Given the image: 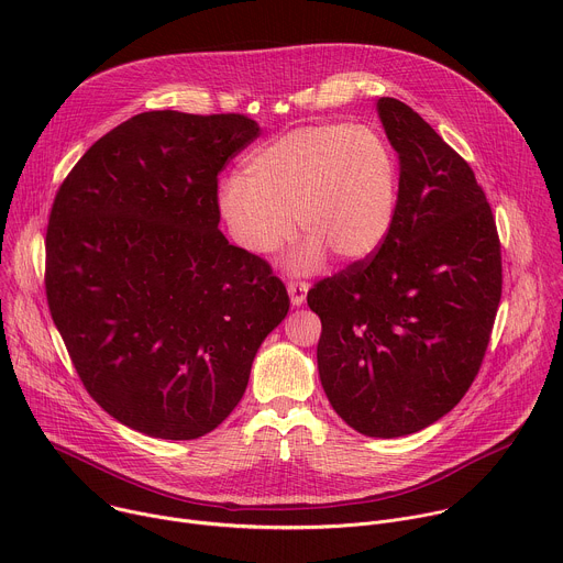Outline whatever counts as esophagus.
Returning a JSON list of instances; mask_svg holds the SVG:
<instances>
[{"mask_svg":"<svg viewBox=\"0 0 563 563\" xmlns=\"http://www.w3.org/2000/svg\"><path fill=\"white\" fill-rule=\"evenodd\" d=\"M307 283H300V280H294L287 285V291H289V298H291V305L294 307H300L307 298Z\"/></svg>","mask_w":563,"mask_h":563,"instance_id":"34e87169","label":"esophagus"}]
</instances>
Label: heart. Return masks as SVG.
Wrapping results in <instances>:
<instances>
[{
  "mask_svg": "<svg viewBox=\"0 0 563 563\" xmlns=\"http://www.w3.org/2000/svg\"><path fill=\"white\" fill-rule=\"evenodd\" d=\"M398 200V167L389 144L350 122L294 129L256 148L245 178L231 176L218 189V211L238 247L265 258L294 233L305 243L291 258L313 272L328 254L343 265L374 256L391 229Z\"/></svg>",
  "mask_w": 563,
  "mask_h": 563,
  "instance_id": "heart-1",
  "label": "heart"
}]
</instances>
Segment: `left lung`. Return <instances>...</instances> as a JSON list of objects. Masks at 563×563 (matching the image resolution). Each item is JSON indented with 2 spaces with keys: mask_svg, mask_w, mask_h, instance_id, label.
I'll return each instance as SVG.
<instances>
[{
  "mask_svg": "<svg viewBox=\"0 0 563 563\" xmlns=\"http://www.w3.org/2000/svg\"><path fill=\"white\" fill-rule=\"evenodd\" d=\"M400 159L376 256L316 283V358L336 415L365 437L419 432L472 385L501 300L493 209L465 159L408 104L376 102Z\"/></svg>",
  "mask_w": 563,
  "mask_h": 563,
  "instance_id": "left-lung-1",
  "label": "left lung"
}]
</instances>
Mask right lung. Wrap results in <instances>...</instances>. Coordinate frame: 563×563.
<instances>
[{
	"mask_svg": "<svg viewBox=\"0 0 563 563\" xmlns=\"http://www.w3.org/2000/svg\"><path fill=\"white\" fill-rule=\"evenodd\" d=\"M261 126L146 111L62 183L46 231L53 323L96 404L155 439L216 430L289 311L272 267L218 229V174Z\"/></svg>",
	"mask_w": 563,
	"mask_h": 563,
	"instance_id": "1",
	"label": "right lung"
}]
</instances>
